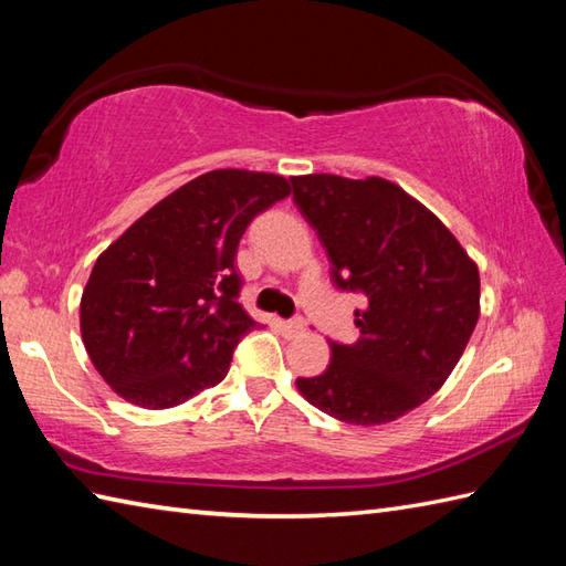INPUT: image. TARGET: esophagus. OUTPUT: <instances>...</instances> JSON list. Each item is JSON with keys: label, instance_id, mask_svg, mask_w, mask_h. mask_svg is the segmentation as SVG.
Masks as SVG:
<instances>
[{"label": "esophagus", "instance_id": "1", "mask_svg": "<svg viewBox=\"0 0 566 566\" xmlns=\"http://www.w3.org/2000/svg\"><path fill=\"white\" fill-rule=\"evenodd\" d=\"M281 329L285 336H300L305 332V319L303 317H293V319H285L281 322Z\"/></svg>", "mask_w": 566, "mask_h": 566}]
</instances>
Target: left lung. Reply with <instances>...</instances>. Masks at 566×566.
Listing matches in <instances>:
<instances>
[{"label":"left lung","mask_w":566,"mask_h":566,"mask_svg":"<svg viewBox=\"0 0 566 566\" xmlns=\"http://www.w3.org/2000/svg\"><path fill=\"white\" fill-rule=\"evenodd\" d=\"M293 203L317 232L338 291L366 297L356 344L329 342L322 375L297 378L329 417L378 426L433 397L480 319V271L446 224L385 179L293 177Z\"/></svg>","instance_id":"obj_1"}]
</instances>
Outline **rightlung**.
<instances>
[{"mask_svg":"<svg viewBox=\"0 0 566 566\" xmlns=\"http://www.w3.org/2000/svg\"><path fill=\"white\" fill-rule=\"evenodd\" d=\"M291 193L275 174L218 169L184 184L96 259L82 295L94 368L145 409H169L230 370L256 329L240 305L237 247L259 212Z\"/></svg>","mask_w":566,"mask_h":566,"instance_id":"1","label":"right lung"}]
</instances>
